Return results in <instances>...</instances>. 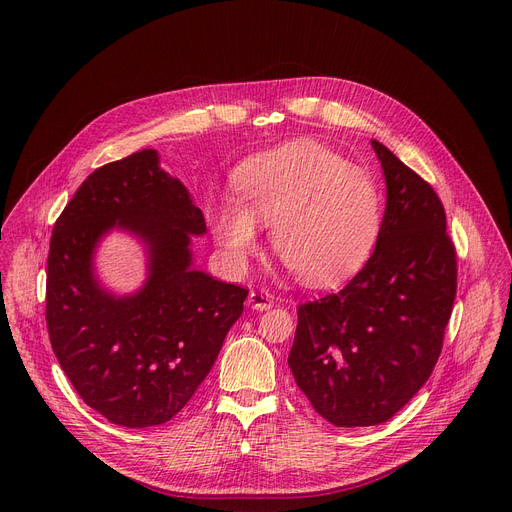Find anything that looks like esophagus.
<instances>
[{
	"mask_svg": "<svg viewBox=\"0 0 512 512\" xmlns=\"http://www.w3.org/2000/svg\"><path fill=\"white\" fill-rule=\"evenodd\" d=\"M249 304L255 311H269L271 306H274V298H271V294H267L265 290H251Z\"/></svg>",
	"mask_w": 512,
	"mask_h": 512,
	"instance_id": "obj_1",
	"label": "esophagus"
}]
</instances>
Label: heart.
Segmentation results:
<instances>
[{"label": "heart", "mask_w": 512, "mask_h": 512, "mask_svg": "<svg viewBox=\"0 0 512 512\" xmlns=\"http://www.w3.org/2000/svg\"><path fill=\"white\" fill-rule=\"evenodd\" d=\"M236 197L210 210L224 259L243 269L271 224V249L311 286L352 276L370 257L383 226V197L364 168L317 142H288L236 168Z\"/></svg>", "instance_id": "b5f03b06"}]
</instances>
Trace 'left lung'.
Listing matches in <instances>:
<instances>
[{"label": "left lung", "instance_id": "1", "mask_svg": "<svg viewBox=\"0 0 512 512\" xmlns=\"http://www.w3.org/2000/svg\"><path fill=\"white\" fill-rule=\"evenodd\" d=\"M387 183L366 265L335 294L298 306L288 366L333 426L393 418L428 381L457 292V255L434 189L372 140Z\"/></svg>", "mask_w": 512, "mask_h": 512}]
</instances>
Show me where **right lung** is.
Segmentation results:
<instances>
[{"label": "right lung", "mask_w": 512, "mask_h": 512, "mask_svg": "<svg viewBox=\"0 0 512 512\" xmlns=\"http://www.w3.org/2000/svg\"><path fill=\"white\" fill-rule=\"evenodd\" d=\"M111 229L145 245L149 278L117 297L93 253ZM206 220L156 150L96 168L55 222L47 259L51 348L78 395L127 428L175 418L212 370L249 290L193 269Z\"/></svg>", "instance_id": "obj_1"}]
</instances>
